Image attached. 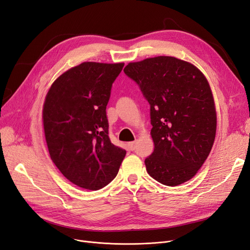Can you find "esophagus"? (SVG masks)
I'll return each mask as SVG.
<instances>
[{
    "instance_id": "obj_1",
    "label": "esophagus",
    "mask_w": 250,
    "mask_h": 250,
    "mask_svg": "<svg viewBox=\"0 0 250 250\" xmlns=\"http://www.w3.org/2000/svg\"><path fill=\"white\" fill-rule=\"evenodd\" d=\"M127 145H128V148H130L131 150H134L136 148V142L135 141L134 142H128Z\"/></svg>"
}]
</instances>
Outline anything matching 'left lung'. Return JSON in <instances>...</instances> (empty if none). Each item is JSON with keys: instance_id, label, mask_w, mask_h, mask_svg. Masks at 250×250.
<instances>
[{"instance_id": "obj_1", "label": "left lung", "mask_w": 250, "mask_h": 250, "mask_svg": "<svg viewBox=\"0 0 250 250\" xmlns=\"http://www.w3.org/2000/svg\"><path fill=\"white\" fill-rule=\"evenodd\" d=\"M124 72L150 105L154 150L145 159L150 176L168 187L191 179L213 146L216 111L206 77L173 57L130 62Z\"/></svg>"}]
</instances>
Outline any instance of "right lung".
<instances>
[{"instance_id":"right-lung-1","label":"right lung","mask_w":250,"mask_h":250,"mask_svg":"<svg viewBox=\"0 0 250 250\" xmlns=\"http://www.w3.org/2000/svg\"><path fill=\"white\" fill-rule=\"evenodd\" d=\"M124 62H85L55 80L43 106L50 158L75 186L98 190L112 181L125 150L111 143L106 106Z\"/></svg>"}]
</instances>
